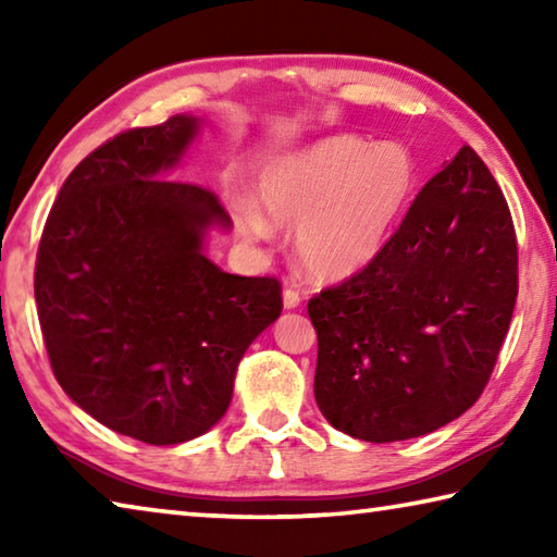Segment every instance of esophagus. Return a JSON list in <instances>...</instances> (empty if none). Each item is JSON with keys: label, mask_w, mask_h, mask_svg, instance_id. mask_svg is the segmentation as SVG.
Returning <instances> with one entry per match:
<instances>
[{"label": "esophagus", "mask_w": 557, "mask_h": 557, "mask_svg": "<svg viewBox=\"0 0 557 557\" xmlns=\"http://www.w3.org/2000/svg\"><path fill=\"white\" fill-rule=\"evenodd\" d=\"M282 307L285 309L299 307V292L295 287H285V292H282Z\"/></svg>", "instance_id": "obj_1"}]
</instances>
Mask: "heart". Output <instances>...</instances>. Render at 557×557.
Listing matches in <instances>:
<instances>
[{
	"label": "heart",
	"instance_id": "b5f03b06",
	"mask_svg": "<svg viewBox=\"0 0 557 557\" xmlns=\"http://www.w3.org/2000/svg\"><path fill=\"white\" fill-rule=\"evenodd\" d=\"M418 172L400 145L326 137L262 169L256 206L233 209L250 243L272 238V225L295 228V256L309 275L338 282L381 256L412 201Z\"/></svg>",
	"mask_w": 557,
	"mask_h": 557
}]
</instances>
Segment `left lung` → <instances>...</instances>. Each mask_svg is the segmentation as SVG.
I'll list each match as a JSON object with an SVG mask.
<instances>
[{
    "instance_id": "8db88e82",
    "label": "left lung",
    "mask_w": 557,
    "mask_h": 557,
    "mask_svg": "<svg viewBox=\"0 0 557 557\" xmlns=\"http://www.w3.org/2000/svg\"><path fill=\"white\" fill-rule=\"evenodd\" d=\"M518 295L511 211L471 147L422 186L369 268L309 299L314 398L363 442L435 432L494 371Z\"/></svg>"
}]
</instances>
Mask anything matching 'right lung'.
<instances>
[{
  "mask_svg": "<svg viewBox=\"0 0 557 557\" xmlns=\"http://www.w3.org/2000/svg\"><path fill=\"white\" fill-rule=\"evenodd\" d=\"M201 117L122 132L73 169L46 219L34 297L65 395L100 425L178 445L228 410L248 346L282 312L275 277L206 258L231 215L209 188L166 178Z\"/></svg>",
  "mask_w": 557,
  "mask_h": 557,
  "instance_id": "add662e5",
  "label": "right lung"
}]
</instances>
